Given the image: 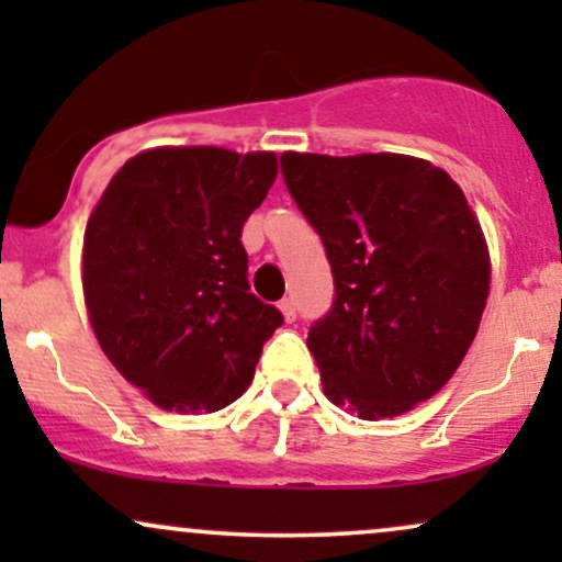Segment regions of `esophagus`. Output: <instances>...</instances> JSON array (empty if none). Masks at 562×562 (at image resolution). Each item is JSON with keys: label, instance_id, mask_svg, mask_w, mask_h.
<instances>
[{"label": "esophagus", "instance_id": "obj_1", "mask_svg": "<svg viewBox=\"0 0 562 562\" xmlns=\"http://www.w3.org/2000/svg\"><path fill=\"white\" fill-rule=\"evenodd\" d=\"M280 308H282V314H285L288 322H295V301L293 299H282Z\"/></svg>", "mask_w": 562, "mask_h": 562}]
</instances>
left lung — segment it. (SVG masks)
<instances>
[{
    "label": "left lung",
    "mask_w": 562,
    "mask_h": 562,
    "mask_svg": "<svg viewBox=\"0 0 562 562\" xmlns=\"http://www.w3.org/2000/svg\"><path fill=\"white\" fill-rule=\"evenodd\" d=\"M280 164L335 282L306 338L325 396L362 420L402 415L454 375L486 306L488 250L465 192L393 153Z\"/></svg>",
    "instance_id": "1"
}]
</instances>
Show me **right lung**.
I'll use <instances>...</instances> for the list:
<instances>
[{
    "label": "right lung",
    "instance_id": "1",
    "mask_svg": "<svg viewBox=\"0 0 562 562\" xmlns=\"http://www.w3.org/2000/svg\"><path fill=\"white\" fill-rule=\"evenodd\" d=\"M274 153L158 147L126 160L83 232V299L105 357L164 409L240 398L280 308L250 293L243 224Z\"/></svg>",
    "mask_w": 562,
    "mask_h": 562
}]
</instances>
